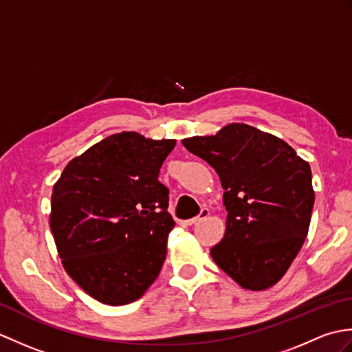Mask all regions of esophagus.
Returning <instances> with one entry per match:
<instances>
[{
  "label": "esophagus",
  "instance_id": "esophagus-1",
  "mask_svg": "<svg viewBox=\"0 0 352 352\" xmlns=\"http://www.w3.org/2000/svg\"><path fill=\"white\" fill-rule=\"evenodd\" d=\"M207 216H208V208H201L199 214H198V216H195V218L188 219V221H186V223H188V226H193V223H197V222H199V221L206 219Z\"/></svg>",
  "mask_w": 352,
  "mask_h": 352
}]
</instances>
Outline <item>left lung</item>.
Listing matches in <instances>:
<instances>
[{
	"instance_id": "1",
	"label": "left lung",
	"mask_w": 352,
	"mask_h": 352,
	"mask_svg": "<svg viewBox=\"0 0 352 352\" xmlns=\"http://www.w3.org/2000/svg\"><path fill=\"white\" fill-rule=\"evenodd\" d=\"M218 172L227 230L210 250L243 289L265 290L286 274L307 237L315 192L310 164L286 142L246 124L183 139Z\"/></svg>"
}]
</instances>
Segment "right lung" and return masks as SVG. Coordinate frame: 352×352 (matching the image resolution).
<instances>
[{
	"instance_id": "obj_1",
	"label": "right lung",
	"mask_w": 352,
	"mask_h": 352,
	"mask_svg": "<svg viewBox=\"0 0 352 352\" xmlns=\"http://www.w3.org/2000/svg\"><path fill=\"white\" fill-rule=\"evenodd\" d=\"M174 139L122 131L71 160L54 184L50 227L71 278L95 300L124 305L145 294L175 221L159 172Z\"/></svg>"
}]
</instances>
